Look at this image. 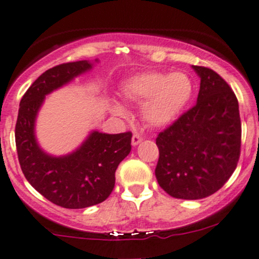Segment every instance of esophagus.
Returning <instances> with one entry per match:
<instances>
[{
    "label": "esophagus",
    "instance_id": "obj_1",
    "mask_svg": "<svg viewBox=\"0 0 259 259\" xmlns=\"http://www.w3.org/2000/svg\"><path fill=\"white\" fill-rule=\"evenodd\" d=\"M142 141H143V138H142L140 135H133V137H132V146H138V144H140Z\"/></svg>",
    "mask_w": 259,
    "mask_h": 259
}]
</instances>
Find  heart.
Here are the masks:
<instances>
[{"label":"heart","mask_w":259,"mask_h":259,"mask_svg":"<svg viewBox=\"0 0 259 259\" xmlns=\"http://www.w3.org/2000/svg\"><path fill=\"white\" fill-rule=\"evenodd\" d=\"M122 96L127 101L142 105L144 121L153 127H166L174 123L194 94V84L184 73L146 71L130 77L122 84ZM116 116L124 117L127 110L119 102L111 104Z\"/></svg>","instance_id":"1"}]
</instances>
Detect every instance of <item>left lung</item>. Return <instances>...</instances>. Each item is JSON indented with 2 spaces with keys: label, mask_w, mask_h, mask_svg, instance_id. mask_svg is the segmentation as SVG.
Listing matches in <instances>:
<instances>
[{
  "label": "left lung",
  "mask_w": 259,
  "mask_h": 259,
  "mask_svg": "<svg viewBox=\"0 0 259 259\" xmlns=\"http://www.w3.org/2000/svg\"><path fill=\"white\" fill-rule=\"evenodd\" d=\"M191 68L200 77L196 105L158 135V184L177 199L212 195L235 171L241 152V119L235 93L218 73Z\"/></svg>",
  "instance_id": "8db88e82"
}]
</instances>
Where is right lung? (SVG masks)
<instances>
[{"label":"right lung","instance_id":"add662e5","mask_svg":"<svg viewBox=\"0 0 259 259\" xmlns=\"http://www.w3.org/2000/svg\"><path fill=\"white\" fill-rule=\"evenodd\" d=\"M97 62L80 60L49 69L19 102L15 136L22 171L38 193L65 208H84L105 201L115 186L118 164L131 152V132L107 135L93 131L79 148L60 157L44 152L35 138V119L46 96L91 70Z\"/></svg>","mask_w":259,"mask_h":259}]
</instances>
